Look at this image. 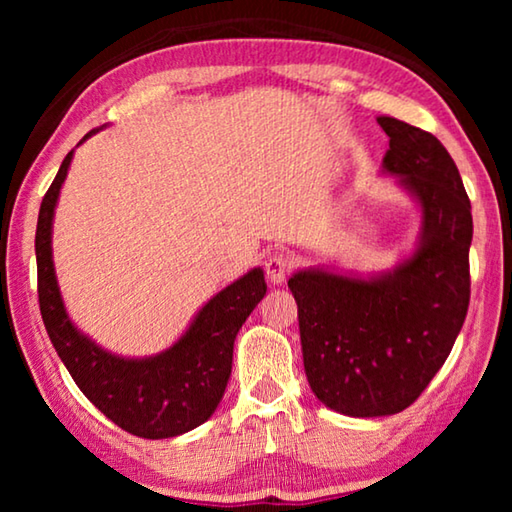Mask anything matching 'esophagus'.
<instances>
[{"label":"esophagus","mask_w":512,"mask_h":512,"mask_svg":"<svg viewBox=\"0 0 512 512\" xmlns=\"http://www.w3.org/2000/svg\"><path fill=\"white\" fill-rule=\"evenodd\" d=\"M264 268H266V277H268V280H271L273 284H282L284 277H287V275L291 273L293 262H291L289 255L273 253L271 257L266 259V266H264Z\"/></svg>","instance_id":"1"}]
</instances>
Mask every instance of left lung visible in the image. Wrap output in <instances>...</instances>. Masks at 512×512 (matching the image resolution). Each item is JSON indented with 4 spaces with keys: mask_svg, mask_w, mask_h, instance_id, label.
I'll return each instance as SVG.
<instances>
[{
    "mask_svg": "<svg viewBox=\"0 0 512 512\" xmlns=\"http://www.w3.org/2000/svg\"><path fill=\"white\" fill-rule=\"evenodd\" d=\"M391 137L384 171L422 210L415 253L368 280L298 271L302 361L311 391L332 411L377 418L418 400L454 348L470 305L472 205L452 155L431 133L377 117Z\"/></svg>",
    "mask_w": 512,
    "mask_h": 512,
    "instance_id": "1",
    "label": "left lung"
}]
</instances>
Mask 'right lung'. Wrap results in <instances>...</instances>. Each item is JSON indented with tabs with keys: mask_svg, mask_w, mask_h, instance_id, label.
<instances>
[{
	"mask_svg": "<svg viewBox=\"0 0 512 512\" xmlns=\"http://www.w3.org/2000/svg\"><path fill=\"white\" fill-rule=\"evenodd\" d=\"M72 155L74 151L65 155L38 214L36 262L42 323L76 386L108 420L140 438L180 436L203 424L219 406L232 372L237 332L266 293L264 271L253 268L216 293L178 343L155 357L124 359L101 350L69 320L51 259V221Z\"/></svg>",
	"mask_w": 512,
	"mask_h": 512,
	"instance_id": "right-lung-1",
	"label": "right lung"
}]
</instances>
